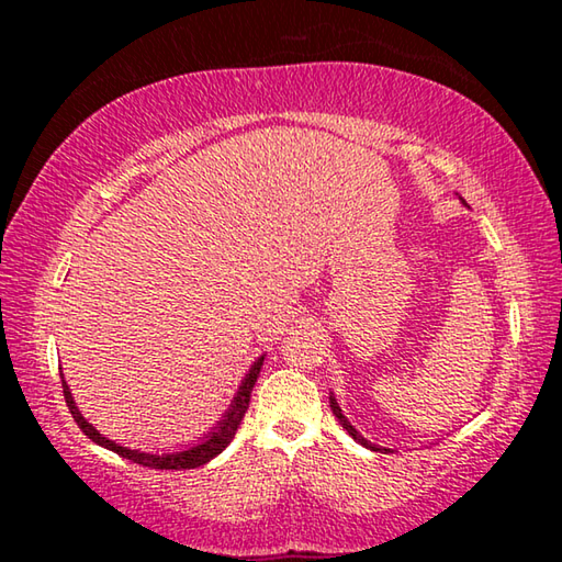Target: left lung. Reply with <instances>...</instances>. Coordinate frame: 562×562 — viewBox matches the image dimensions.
I'll return each mask as SVG.
<instances>
[{
    "instance_id": "8db88e82",
    "label": "left lung",
    "mask_w": 562,
    "mask_h": 562,
    "mask_svg": "<svg viewBox=\"0 0 562 562\" xmlns=\"http://www.w3.org/2000/svg\"><path fill=\"white\" fill-rule=\"evenodd\" d=\"M329 406H331V412H335V416L339 418V424L345 426V431L351 436V439H355L357 443H361V446H367L369 451H392V449H386V446H376V443H372L369 439H364V436H361L355 426L349 424V418L341 414V408H339V404H337V398H335V394H329Z\"/></svg>"
}]
</instances>
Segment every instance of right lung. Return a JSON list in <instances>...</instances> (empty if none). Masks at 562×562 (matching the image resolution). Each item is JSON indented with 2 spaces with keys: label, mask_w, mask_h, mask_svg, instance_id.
<instances>
[{
  "label": "right lung",
  "mask_w": 562,
  "mask_h": 562,
  "mask_svg": "<svg viewBox=\"0 0 562 562\" xmlns=\"http://www.w3.org/2000/svg\"><path fill=\"white\" fill-rule=\"evenodd\" d=\"M262 361H265V355L255 359L252 367L247 369V374L243 376V382H240V386H237L233 402L225 408L221 422L213 424L203 436H198V443H190V446L183 443L180 446V451H170V453H150V451H140V449H128V446H121L116 441L106 439V436H103L97 426L89 424L87 418H83V414L79 412V406H76V402H74L71 389H69V384H66L64 374H61V386H64V396H66V404H69L74 422L79 424V429L87 434L93 443H99V446H103V449L119 453V456H123V459H128L133 463L148 465V469L183 471V469H198V465H203L211 459H215V456L235 439L237 426H240L247 406H250V392H252L255 382H258Z\"/></svg>",
  "instance_id": "right-lung-1"
}]
</instances>
